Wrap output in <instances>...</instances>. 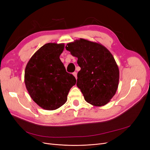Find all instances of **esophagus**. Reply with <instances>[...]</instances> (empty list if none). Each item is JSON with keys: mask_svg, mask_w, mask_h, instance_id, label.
<instances>
[{"mask_svg": "<svg viewBox=\"0 0 150 150\" xmlns=\"http://www.w3.org/2000/svg\"><path fill=\"white\" fill-rule=\"evenodd\" d=\"M72 74L74 75V76L76 78V79H77V72H74L73 73H72Z\"/></svg>", "mask_w": 150, "mask_h": 150, "instance_id": "esophagus-1", "label": "esophagus"}]
</instances>
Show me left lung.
Here are the masks:
<instances>
[{"instance_id":"left-lung-1","label":"left lung","mask_w":150,"mask_h":150,"mask_svg":"<svg viewBox=\"0 0 150 150\" xmlns=\"http://www.w3.org/2000/svg\"><path fill=\"white\" fill-rule=\"evenodd\" d=\"M66 49L78 57L81 70L76 84L85 101L94 106L108 104L116 94L120 79L118 66L110 51L84 39L68 43Z\"/></svg>"}]
</instances>
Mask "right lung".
<instances>
[{"label":"right lung","mask_w":150,"mask_h":150,"mask_svg":"<svg viewBox=\"0 0 150 150\" xmlns=\"http://www.w3.org/2000/svg\"><path fill=\"white\" fill-rule=\"evenodd\" d=\"M64 44L47 43L36 51L26 65L24 83L33 101L46 110L65 104L74 76L66 72L60 59Z\"/></svg>","instance_id":"1"}]
</instances>
